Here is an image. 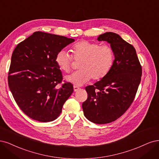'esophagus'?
Masks as SVG:
<instances>
[{"label":"esophagus","mask_w":159,"mask_h":159,"mask_svg":"<svg viewBox=\"0 0 159 159\" xmlns=\"http://www.w3.org/2000/svg\"><path fill=\"white\" fill-rule=\"evenodd\" d=\"M73 89H74V91L75 92H76V91H78L79 89H80V88L79 87H78V86H73Z\"/></svg>","instance_id":"34e87169"}]
</instances>
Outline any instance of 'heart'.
<instances>
[{
    "mask_svg": "<svg viewBox=\"0 0 159 159\" xmlns=\"http://www.w3.org/2000/svg\"><path fill=\"white\" fill-rule=\"evenodd\" d=\"M73 57L80 61V70L65 76V80L75 86H82L93 78L95 80L104 78L113 66L115 54L108 45H100L88 41H80L72 49ZM55 63L65 73L70 71L72 57L65 50H60L55 56Z\"/></svg>",
    "mask_w": 159,
    "mask_h": 159,
    "instance_id": "heart-1",
    "label": "heart"
}]
</instances>
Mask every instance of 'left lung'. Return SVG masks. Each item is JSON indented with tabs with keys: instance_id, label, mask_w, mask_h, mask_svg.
<instances>
[{
	"instance_id": "1",
	"label": "left lung",
	"mask_w": 159,
	"mask_h": 159,
	"mask_svg": "<svg viewBox=\"0 0 159 159\" xmlns=\"http://www.w3.org/2000/svg\"><path fill=\"white\" fill-rule=\"evenodd\" d=\"M98 41L110 44L115 54L113 66L104 78L86 86L83 103L87 120L97 124L116 120L129 108L140 84L142 69L134 46L114 32L100 35Z\"/></svg>"
}]
</instances>
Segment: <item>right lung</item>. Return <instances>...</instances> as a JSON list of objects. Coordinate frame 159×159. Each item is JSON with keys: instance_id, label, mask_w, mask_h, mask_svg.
Masks as SVG:
<instances>
[{"instance_id": "right-lung-1", "label": "right lung", "mask_w": 159, "mask_h": 159, "mask_svg": "<svg viewBox=\"0 0 159 159\" xmlns=\"http://www.w3.org/2000/svg\"><path fill=\"white\" fill-rule=\"evenodd\" d=\"M74 42L62 35L35 32L14 49L8 86L16 104L30 118L41 122L57 119L73 93L70 83L57 86L63 76L55 56Z\"/></svg>"}]
</instances>
